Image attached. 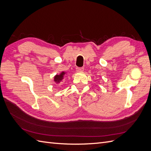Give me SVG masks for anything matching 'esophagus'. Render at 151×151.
Returning <instances> with one entry per match:
<instances>
[{
  "label": "esophagus",
  "mask_w": 151,
  "mask_h": 151,
  "mask_svg": "<svg viewBox=\"0 0 151 151\" xmlns=\"http://www.w3.org/2000/svg\"><path fill=\"white\" fill-rule=\"evenodd\" d=\"M84 70V67H77L76 71L77 72H82Z\"/></svg>",
  "instance_id": "1"
}]
</instances>
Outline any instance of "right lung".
Listing matches in <instances>:
<instances>
[{"mask_svg":"<svg viewBox=\"0 0 151 151\" xmlns=\"http://www.w3.org/2000/svg\"><path fill=\"white\" fill-rule=\"evenodd\" d=\"M65 74V72H62L60 75H56L54 77V81L55 83H60V82L63 79V76Z\"/></svg>","mask_w":151,"mask_h":151,"instance_id":"obj_1","label":"right lung"}]
</instances>
